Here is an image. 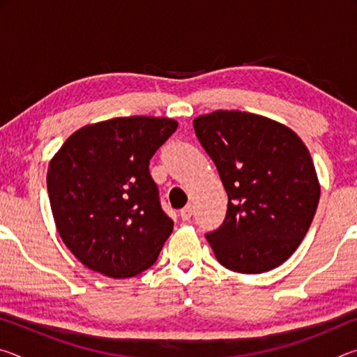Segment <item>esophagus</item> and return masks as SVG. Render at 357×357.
I'll use <instances>...</instances> for the list:
<instances>
[{
    "label": "esophagus",
    "instance_id": "esophagus-1",
    "mask_svg": "<svg viewBox=\"0 0 357 357\" xmlns=\"http://www.w3.org/2000/svg\"><path fill=\"white\" fill-rule=\"evenodd\" d=\"M179 215H181V219H183L184 222L190 220V217H192V206H185V208L181 209Z\"/></svg>",
    "mask_w": 357,
    "mask_h": 357
}]
</instances>
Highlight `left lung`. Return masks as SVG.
<instances>
[{"instance_id": "1", "label": "left lung", "mask_w": 357, "mask_h": 357, "mask_svg": "<svg viewBox=\"0 0 357 357\" xmlns=\"http://www.w3.org/2000/svg\"><path fill=\"white\" fill-rule=\"evenodd\" d=\"M193 129L228 195L225 220L206 234L217 261L241 274L285 263L305 238L319 202L304 142L285 124L239 110L202 114Z\"/></svg>"}]
</instances>
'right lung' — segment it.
Returning a JSON list of instances; mask_svg holds the SVG:
<instances>
[{"label": "right lung", "mask_w": 357, "mask_h": 357, "mask_svg": "<svg viewBox=\"0 0 357 357\" xmlns=\"http://www.w3.org/2000/svg\"><path fill=\"white\" fill-rule=\"evenodd\" d=\"M178 129L155 116L113 118L74 132L52 157L47 189L66 247L86 268L128 279L155 263L173 231L149 160Z\"/></svg>", "instance_id": "obj_1"}]
</instances>
